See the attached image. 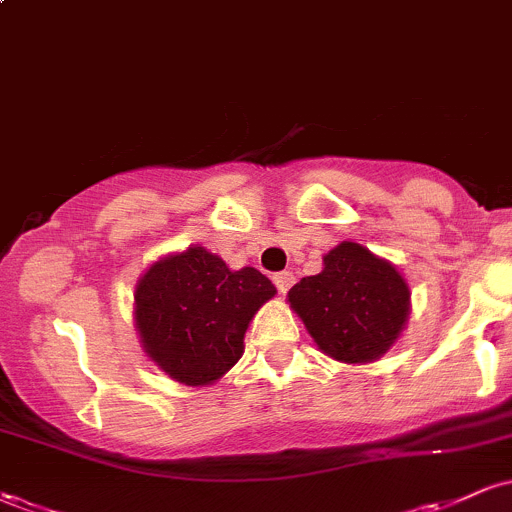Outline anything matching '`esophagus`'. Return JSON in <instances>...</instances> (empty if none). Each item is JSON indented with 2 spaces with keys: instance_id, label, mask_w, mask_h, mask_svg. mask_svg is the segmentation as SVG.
Here are the masks:
<instances>
[{
  "instance_id": "esophagus-1",
  "label": "esophagus",
  "mask_w": 512,
  "mask_h": 512,
  "mask_svg": "<svg viewBox=\"0 0 512 512\" xmlns=\"http://www.w3.org/2000/svg\"><path fill=\"white\" fill-rule=\"evenodd\" d=\"M272 279H274L276 289H279L281 293H286L293 286V281H296V276H293L291 272H279V274H274Z\"/></svg>"
}]
</instances>
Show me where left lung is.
<instances>
[{"mask_svg": "<svg viewBox=\"0 0 512 512\" xmlns=\"http://www.w3.org/2000/svg\"><path fill=\"white\" fill-rule=\"evenodd\" d=\"M322 272L289 291V303L327 356L370 363L387 354L409 317V286L392 262L358 243H339Z\"/></svg>", "mask_w": 512, "mask_h": 512, "instance_id": "obj_1", "label": "left lung"}]
</instances>
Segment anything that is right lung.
<instances>
[{
	"mask_svg": "<svg viewBox=\"0 0 512 512\" xmlns=\"http://www.w3.org/2000/svg\"><path fill=\"white\" fill-rule=\"evenodd\" d=\"M274 293L255 267L228 269L202 245L161 257L134 291L144 354L182 385H211L243 356L250 320Z\"/></svg>",
	"mask_w": 512,
	"mask_h": 512,
	"instance_id": "1",
	"label": "right lung"
}]
</instances>
